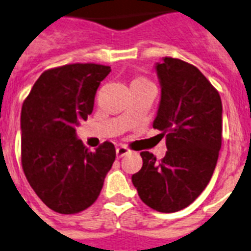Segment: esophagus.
Returning <instances> with one entry per match:
<instances>
[{
    "label": "esophagus",
    "mask_w": 251,
    "mask_h": 251,
    "mask_svg": "<svg viewBox=\"0 0 251 251\" xmlns=\"http://www.w3.org/2000/svg\"><path fill=\"white\" fill-rule=\"evenodd\" d=\"M130 152H132V151H130L128 148H126V146H119V148H117V156H118V158H123L124 155L130 154Z\"/></svg>",
    "instance_id": "34e87169"
}]
</instances>
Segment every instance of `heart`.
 <instances>
[{
    "mask_svg": "<svg viewBox=\"0 0 251 251\" xmlns=\"http://www.w3.org/2000/svg\"><path fill=\"white\" fill-rule=\"evenodd\" d=\"M146 83H150L148 79H145V78H142V76H140V78H136V79L132 82V84H146Z\"/></svg>",
    "mask_w": 251,
    "mask_h": 251,
    "instance_id": "heart-1",
    "label": "heart"
}]
</instances>
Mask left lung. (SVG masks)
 <instances>
[{"mask_svg": "<svg viewBox=\"0 0 251 251\" xmlns=\"http://www.w3.org/2000/svg\"><path fill=\"white\" fill-rule=\"evenodd\" d=\"M161 99L154 128L165 136L163 159L142 151V168L132 176L138 196L161 213L194 202L210 181L222 146V101L204 74L183 60L156 64Z\"/></svg>", "mask_w": 251, "mask_h": 251, "instance_id": "1", "label": "left lung"}]
</instances>
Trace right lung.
Returning <instances> with one entry per match:
<instances>
[{
    "label": "right lung",
    "instance_id": "1",
    "mask_svg": "<svg viewBox=\"0 0 251 251\" xmlns=\"http://www.w3.org/2000/svg\"><path fill=\"white\" fill-rule=\"evenodd\" d=\"M110 66L69 64L43 72L23 102L22 165L30 187L60 214L90 208L115 160L109 141L90 151L75 126L92 113L96 91Z\"/></svg>",
    "mask_w": 251,
    "mask_h": 251
}]
</instances>
